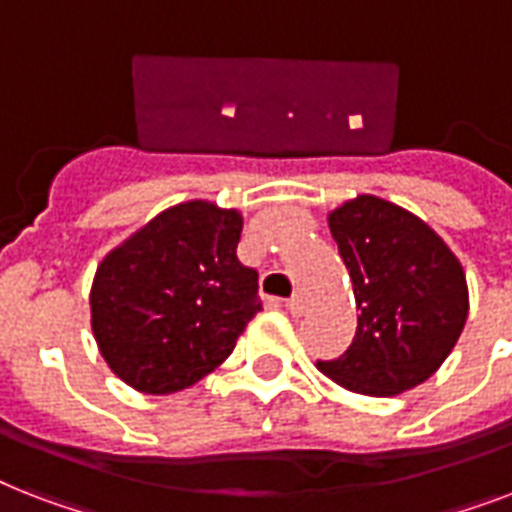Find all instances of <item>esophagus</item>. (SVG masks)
Here are the masks:
<instances>
[{"label":"esophagus","instance_id":"obj_1","mask_svg":"<svg viewBox=\"0 0 512 512\" xmlns=\"http://www.w3.org/2000/svg\"><path fill=\"white\" fill-rule=\"evenodd\" d=\"M305 297L303 295H295V297H289L287 300V311L292 313V316H303L305 313Z\"/></svg>","mask_w":512,"mask_h":512}]
</instances>
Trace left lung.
I'll use <instances>...</instances> for the list:
<instances>
[{
    "label": "left lung",
    "mask_w": 512,
    "mask_h": 512,
    "mask_svg": "<svg viewBox=\"0 0 512 512\" xmlns=\"http://www.w3.org/2000/svg\"><path fill=\"white\" fill-rule=\"evenodd\" d=\"M353 281L356 337L319 369L345 390L388 398L441 369L468 321L460 257L422 217L393 201L358 193L327 215Z\"/></svg>",
    "instance_id": "obj_1"
}]
</instances>
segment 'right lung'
<instances>
[{"mask_svg":"<svg viewBox=\"0 0 512 512\" xmlns=\"http://www.w3.org/2000/svg\"><path fill=\"white\" fill-rule=\"evenodd\" d=\"M241 225L239 209L180 201L100 260L90 324L119 380L170 396L231 356L260 311L257 273L236 257Z\"/></svg>","mask_w":512,"mask_h":512,"instance_id":"add662e5","label":"right lung"}]
</instances>
